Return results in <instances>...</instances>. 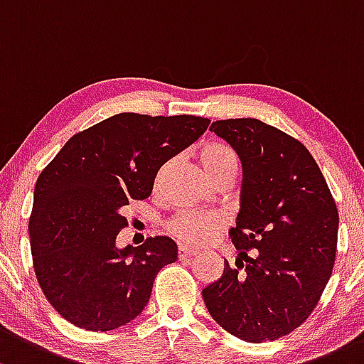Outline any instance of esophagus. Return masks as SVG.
<instances>
[{"label": "esophagus", "mask_w": 364, "mask_h": 364, "mask_svg": "<svg viewBox=\"0 0 364 364\" xmlns=\"http://www.w3.org/2000/svg\"><path fill=\"white\" fill-rule=\"evenodd\" d=\"M193 255H195V251L190 250V247L183 246V244H179L178 246V258L179 259H188V258H192Z\"/></svg>", "instance_id": "esophagus-1"}]
</instances>
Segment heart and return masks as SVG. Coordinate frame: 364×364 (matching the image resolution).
Wrapping results in <instances>:
<instances>
[{
	"label": "heart",
	"mask_w": 364,
	"mask_h": 364,
	"mask_svg": "<svg viewBox=\"0 0 364 364\" xmlns=\"http://www.w3.org/2000/svg\"><path fill=\"white\" fill-rule=\"evenodd\" d=\"M198 159L204 166L205 172L211 176V179L218 178L220 174L227 171L237 169L239 166V156L227 146L225 143H205L198 150ZM221 227V218L216 214H204L198 211H181L171 218L167 223V230L172 237L183 240L190 246H198L204 244L209 239L213 232H216Z\"/></svg>",
	"instance_id": "1"
}]
</instances>
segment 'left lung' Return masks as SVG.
<instances>
[{"label":"left lung","instance_id":"left-lung-1","mask_svg":"<svg viewBox=\"0 0 364 364\" xmlns=\"http://www.w3.org/2000/svg\"><path fill=\"white\" fill-rule=\"evenodd\" d=\"M242 162L240 213L228 232L239 251L202 289L225 331L262 343L296 330L331 277L338 209L323 172L298 139L256 118L213 122Z\"/></svg>","mask_w":364,"mask_h":364}]
</instances>
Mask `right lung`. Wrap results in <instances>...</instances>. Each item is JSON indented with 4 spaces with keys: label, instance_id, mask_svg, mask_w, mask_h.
<instances>
[{
    "label": "right lung",
    "instance_id": "1",
    "mask_svg": "<svg viewBox=\"0 0 364 364\" xmlns=\"http://www.w3.org/2000/svg\"><path fill=\"white\" fill-rule=\"evenodd\" d=\"M211 124L193 114L120 113L75 134L38 176L29 218L38 284L66 321L109 331L139 316L160 269L178 259L169 237L118 250L124 208L151 195L160 167Z\"/></svg>",
    "mask_w": 364,
    "mask_h": 364
}]
</instances>
